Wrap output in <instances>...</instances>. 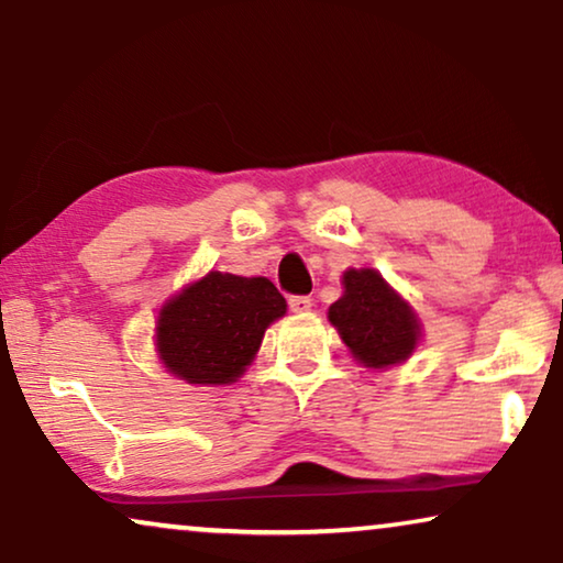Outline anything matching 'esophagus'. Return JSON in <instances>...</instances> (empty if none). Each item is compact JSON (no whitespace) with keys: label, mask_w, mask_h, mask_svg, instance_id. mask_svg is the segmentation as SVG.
Returning a JSON list of instances; mask_svg holds the SVG:
<instances>
[{"label":"esophagus","mask_w":563,"mask_h":563,"mask_svg":"<svg viewBox=\"0 0 563 563\" xmlns=\"http://www.w3.org/2000/svg\"><path fill=\"white\" fill-rule=\"evenodd\" d=\"M288 306L294 313H309L311 311V298L309 296H290Z\"/></svg>","instance_id":"esophagus-1"}]
</instances>
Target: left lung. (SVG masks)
<instances>
[{
	"mask_svg": "<svg viewBox=\"0 0 563 563\" xmlns=\"http://www.w3.org/2000/svg\"><path fill=\"white\" fill-rule=\"evenodd\" d=\"M327 319L363 368L386 371L407 363L422 342V321L399 290L373 267L342 273L340 301L329 306Z\"/></svg>",
	"mask_w": 563,
	"mask_h": 563,
	"instance_id": "1",
	"label": "left lung"
}]
</instances>
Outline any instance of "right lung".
<instances>
[{"instance_id": "add662e5", "label": "right lung", "mask_w": 563, "mask_h": 563, "mask_svg": "<svg viewBox=\"0 0 563 563\" xmlns=\"http://www.w3.org/2000/svg\"><path fill=\"white\" fill-rule=\"evenodd\" d=\"M288 303L267 277L211 273L167 298L156 317V357L192 386H229L257 357L265 329Z\"/></svg>"}]
</instances>
